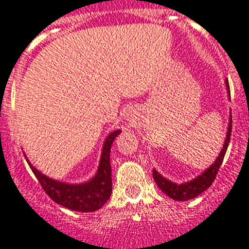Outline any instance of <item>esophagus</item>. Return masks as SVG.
Here are the masks:
<instances>
[{"mask_svg": "<svg viewBox=\"0 0 249 249\" xmlns=\"http://www.w3.org/2000/svg\"><path fill=\"white\" fill-rule=\"evenodd\" d=\"M136 118L137 117L135 116V113H132V111H129V113L126 116V120L127 122H129V124H135Z\"/></svg>", "mask_w": 249, "mask_h": 249, "instance_id": "esophagus-1", "label": "esophagus"}]
</instances>
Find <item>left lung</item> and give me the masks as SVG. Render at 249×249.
Wrapping results in <instances>:
<instances>
[{
	"label": "left lung",
	"mask_w": 249,
	"mask_h": 249,
	"mask_svg": "<svg viewBox=\"0 0 249 249\" xmlns=\"http://www.w3.org/2000/svg\"><path fill=\"white\" fill-rule=\"evenodd\" d=\"M224 83H226L227 92L228 94H230L228 80L224 81ZM231 132H232V114H230V123H228L227 135H226L223 148L219 152L218 157L215 158V160L213 162L212 166L208 167V168H207L206 171H203L199 176L193 178L192 181L177 184L175 183V182L169 181V179L164 178L163 176L160 175L156 169H153V179H155V182L157 183V186L162 190V192L166 193L169 198L175 199V201H188V199L196 198L197 196H199L202 192H204L207 188H210L212 182L214 181V178L215 176H217V172H218L222 162H223L224 155H226V152H227L228 143H230L231 140Z\"/></svg>",
	"instance_id": "left-lung-1"
}]
</instances>
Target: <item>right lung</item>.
Returning a JSON list of instances; mask_svg holds the SVG:
<instances>
[{
  "instance_id": "add662e5",
  "label": "right lung",
  "mask_w": 249,
  "mask_h": 249,
  "mask_svg": "<svg viewBox=\"0 0 249 249\" xmlns=\"http://www.w3.org/2000/svg\"><path fill=\"white\" fill-rule=\"evenodd\" d=\"M121 133V129L111 132L105 143L101 155L98 169L93 178L85 183H66L59 182L45 176L37 168H35L27 160L30 168L42 186L43 191L53 199L56 203L66 207L68 210L78 212H94L108 201L112 193V169L109 162V152L114 138Z\"/></svg>"
}]
</instances>
